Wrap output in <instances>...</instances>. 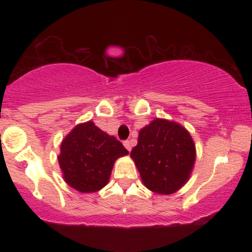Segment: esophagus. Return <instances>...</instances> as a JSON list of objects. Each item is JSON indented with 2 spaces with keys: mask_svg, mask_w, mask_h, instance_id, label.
<instances>
[{
  "mask_svg": "<svg viewBox=\"0 0 252 252\" xmlns=\"http://www.w3.org/2000/svg\"><path fill=\"white\" fill-rule=\"evenodd\" d=\"M123 144H124V147H126L128 152H130V150H131V142H130V141H124Z\"/></svg>",
  "mask_w": 252,
  "mask_h": 252,
  "instance_id": "1",
  "label": "esophagus"
}]
</instances>
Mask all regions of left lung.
I'll list each match as a JSON object with an SVG mask.
<instances>
[{"label":"left lung","instance_id":"left-lung-1","mask_svg":"<svg viewBox=\"0 0 252 252\" xmlns=\"http://www.w3.org/2000/svg\"><path fill=\"white\" fill-rule=\"evenodd\" d=\"M130 156L141 180L156 194L169 195L192 174L196 150L189 131L174 121L155 118L138 132Z\"/></svg>","mask_w":252,"mask_h":252}]
</instances>
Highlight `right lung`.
Listing matches in <instances>:
<instances>
[{
    "mask_svg": "<svg viewBox=\"0 0 252 252\" xmlns=\"http://www.w3.org/2000/svg\"><path fill=\"white\" fill-rule=\"evenodd\" d=\"M128 154L115 136L88 121L65 136L58 161L68 186L78 192L94 193L106 186L115 161Z\"/></svg>",
    "mask_w": 252,
    "mask_h": 252,
    "instance_id": "add662e5",
    "label": "right lung"
}]
</instances>
